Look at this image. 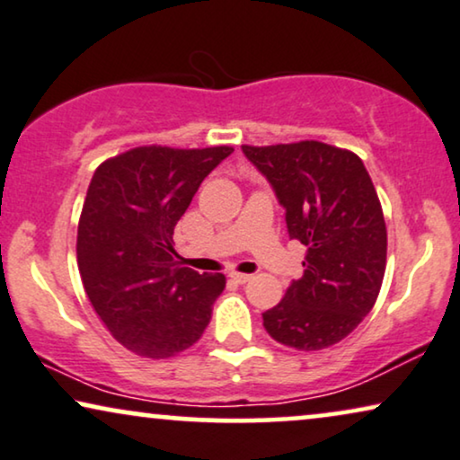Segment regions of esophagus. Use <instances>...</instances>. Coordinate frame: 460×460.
Returning a JSON list of instances; mask_svg holds the SVG:
<instances>
[{"instance_id": "1", "label": "esophagus", "mask_w": 460, "mask_h": 460, "mask_svg": "<svg viewBox=\"0 0 460 460\" xmlns=\"http://www.w3.org/2000/svg\"><path fill=\"white\" fill-rule=\"evenodd\" d=\"M229 278L234 279L235 284H246V281L252 279V275H248V273H240V271H231V273H229Z\"/></svg>"}]
</instances>
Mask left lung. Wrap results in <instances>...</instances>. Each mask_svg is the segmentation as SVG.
<instances>
[{
	"mask_svg": "<svg viewBox=\"0 0 460 460\" xmlns=\"http://www.w3.org/2000/svg\"><path fill=\"white\" fill-rule=\"evenodd\" d=\"M242 149L286 208L288 234L307 246L305 275L262 314V326L298 351L332 347L375 307L387 267V226L368 170L353 151L320 140Z\"/></svg>",
	"mask_w": 460,
	"mask_h": 460,
	"instance_id": "left-lung-1",
	"label": "left lung"
}]
</instances>
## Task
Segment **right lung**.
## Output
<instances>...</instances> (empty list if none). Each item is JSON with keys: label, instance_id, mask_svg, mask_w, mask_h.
I'll use <instances>...</instances> for the list:
<instances>
[{"label": "right lung", "instance_id": "obj_1", "mask_svg": "<svg viewBox=\"0 0 460 460\" xmlns=\"http://www.w3.org/2000/svg\"><path fill=\"white\" fill-rule=\"evenodd\" d=\"M234 146L145 145L96 168L77 225V267L96 315L143 358H172L210 322L223 273L182 267L174 226Z\"/></svg>", "mask_w": 460, "mask_h": 460}]
</instances>
